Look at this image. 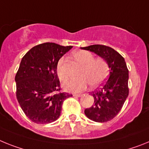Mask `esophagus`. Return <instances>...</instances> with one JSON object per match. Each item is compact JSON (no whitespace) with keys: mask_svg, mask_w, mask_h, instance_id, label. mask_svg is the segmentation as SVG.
Returning a JSON list of instances; mask_svg holds the SVG:
<instances>
[{"mask_svg":"<svg viewBox=\"0 0 149 149\" xmlns=\"http://www.w3.org/2000/svg\"><path fill=\"white\" fill-rule=\"evenodd\" d=\"M73 97H79L82 96V94H73Z\"/></svg>","mask_w":149,"mask_h":149,"instance_id":"obj_1","label":"esophagus"}]
</instances>
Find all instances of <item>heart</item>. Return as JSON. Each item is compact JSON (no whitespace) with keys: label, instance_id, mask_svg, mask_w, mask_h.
I'll return each mask as SVG.
<instances>
[{"label":"heart","instance_id":"heart-1","mask_svg":"<svg viewBox=\"0 0 149 149\" xmlns=\"http://www.w3.org/2000/svg\"><path fill=\"white\" fill-rule=\"evenodd\" d=\"M73 56L82 66L79 77L71 79L63 85L64 90L70 92H79L86 88L88 83L92 87H97L103 83L109 74V64L107 60L102 57L94 58L92 53L85 50L74 52ZM56 73L59 79L66 81L67 73L64 68V59L61 58L56 65Z\"/></svg>","mask_w":149,"mask_h":149}]
</instances>
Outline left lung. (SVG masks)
I'll list each match as a JSON object with an SVG mask.
<instances>
[{
  "instance_id": "obj_1",
  "label": "left lung",
  "mask_w": 149,
  "mask_h": 149,
  "mask_svg": "<svg viewBox=\"0 0 149 149\" xmlns=\"http://www.w3.org/2000/svg\"><path fill=\"white\" fill-rule=\"evenodd\" d=\"M81 49L93 52L107 60L109 77L101 88L92 91L94 102L85 109V116L96 122H107L121 111L129 94L128 69L125 58L109 46L92 45Z\"/></svg>"
}]
</instances>
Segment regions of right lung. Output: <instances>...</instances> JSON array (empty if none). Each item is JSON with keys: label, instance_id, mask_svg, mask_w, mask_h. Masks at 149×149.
Segmentation results:
<instances>
[{"label": "right lung", "instance_id": "1", "mask_svg": "<svg viewBox=\"0 0 149 149\" xmlns=\"http://www.w3.org/2000/svg\"><path fill=\"white\" fill-rule=\"evenodd\" d=\"M72 48L45 42L31 49L22 59L15 77L16 97L33 122L49 124L56 121L64 100L73 96L61 91L56 73L58 60Z\"/></svg>", "mask_w": 149, "mask_h": 149}]
</instances>
